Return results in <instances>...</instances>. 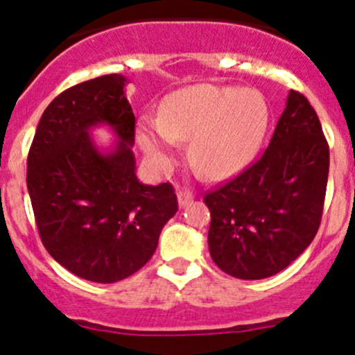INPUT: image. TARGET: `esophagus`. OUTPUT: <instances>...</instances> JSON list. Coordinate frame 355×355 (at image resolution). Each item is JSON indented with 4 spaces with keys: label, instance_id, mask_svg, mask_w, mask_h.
<instances>
[{
    "label": "esophagus",
    "instance_id": "esophagus-1",
    "mask_svg": "<svg viewBox=\"0 0 355 355\" xmlns=\"http://www.w3.org/2000/svg\"><path fill=\"white\" fill-rule=\"evenodd\" d=\"M177 198H178V206L184 207L185 204H189L192 199H194V194H192V191H189V189H178Z\"/></svg>",
    "mask_w": 355,
    "mask_h": 355
}]
</instances>
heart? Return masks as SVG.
Instances as JSON below:
<instances>
[{"mask_svg": "<svg viewBox=\"0 0 355 355\" xmlns=\"http://www.w3.org/2000/svg\"><path fill=\"white\" fill-rule=\"evenodd\" d=\"M268 127V106L254 89L198 84L164 99L159 114L139 121V142L156 163L171 164L180 142L204 177L221 180L239 173L257 153Z\"/></svg>", "mask_w": 355, "mask_h": 355, "instance_id": "1", "label": "heart"}]
</instances>
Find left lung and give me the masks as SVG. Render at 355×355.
<instances>
[{
  "mask_svg": "<svg viewBox=\"0 0 355 355\" xmlns=\"http://www.w3.org/2000/svg\"><path fill=\"white\" fill-rule=\"evenodd\" d=\"M328 170L330 148L320 118L306 96L290 91L263 156L204 196L216 266L241 280L285 270L316 237Z\"/></svg>",
  "mask_w": 355,
  "mask_h": 355,
  "instance_id": "left-lung-1",
  "label": "left lung"
}]
</instances>
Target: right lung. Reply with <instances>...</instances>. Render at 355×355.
Masks as SVG:
<instances>
[{"mask_svg":"<svg viewBox=\"0 0 355 355\" xmlns=\"http://www.w3.org/2000/svg\"><path fill=\"white\" fill-rule=\"evenodd\" d=\"M123 75L91 78L56 96L42 113L27 156V189L46 250L77 277L114 284L153 257L177 213L171 184L135 177V116ZM106 123L119 142L110 153L88 130Z\"/></svg>","mask_w":355,"mask_h":355,"instance_id":"obj_1","label":"right lung"}]
</instances>
